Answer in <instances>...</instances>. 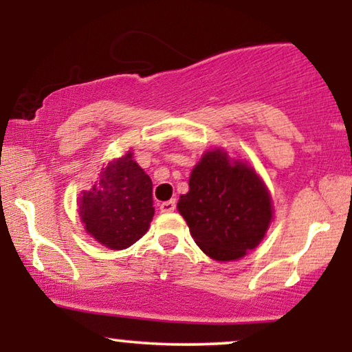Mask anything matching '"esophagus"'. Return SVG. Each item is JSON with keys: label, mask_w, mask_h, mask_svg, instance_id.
<instances>
[{"label": "esophagus", "mask_w": 352, "mask_h": 352, "mask_svg": "<svg viewBox=\"0 0 352 352\" xmlns=\"http://www.w3.org/2000/svg\"><path fill=\"white\" fill-rule=\"evenodd\" d=\"M177 208V201H175V199H172V200H167V201H164V204H160V210H162V212H173V210Z\"/></svg>", "instance_id": "34e87169"}]
</instances>
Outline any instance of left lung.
Segmentation results:
<instances>
[{"label":"left lung","mask_w":352,"mask_h":352,"mask_svg":"<svg viewBox=\"0 0 352 352\" xmlns=\"http://www.w3.org/2000/svg\"><path fill=\"white\" fill-rule=\"evenodd\" d=\"M188 193L177 208L201 252L217 261L238 260L261 241L272 220V199L263 182L243 162L207 152L192 170Z\"/></svg>","instance_id":"8db88e82"}]
</instances>
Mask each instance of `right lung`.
<instances>
[{
	"instance_id": "1",
	"label": "right lung",
	"mask_w": 352,
	"mask_h": 352,
	"mask_svg": "<svg viewBox=\"0 0 352 352\" xmlns=\"http://www.w3.org/2000/svg\"><path fill=\"white\" fill-rule=\"evenodd\" d=\"M79 215L99 243L112 250L134 245L148 230L152 180L132 160V153L102 168L98 184L80 197Z\"/></svg>"
}]
</instances>
